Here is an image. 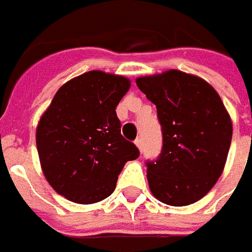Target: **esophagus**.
I'll list each match as a JSON object with an SVG mask.
<instances>
[{
	"instance_id": "esophagus-1",
	"label": "esophagus",
	"mask_w": 252,
	"mask_h": 252,
	"mask_svg": "<svg viewBox=\"0 0 252 252\" xmlns=\"http://www.w3.org/2000/svg\"><path fill=\"white\" fill-rule=\"evenodd\" d=\"M134 144L137 146V149H139V150L143 151V139H141V137H137L136 141H134Z\"/></svg>"
}]
</instances>
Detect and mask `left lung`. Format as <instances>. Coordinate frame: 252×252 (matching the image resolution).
Listing matches in <instances>:
<instances>
[{
  "mask_svg": "<svg viewBox=\"0 0 252 252\" xmlns=\"http://www.w3.org/2000/svg\"><path fill=\"white\" fill-rule=\"evenodd\" d=\"M136 84L157 108L162 150L147 161L151 193L169 206L202 199L220 178L233 136L230 115L215 88L200 77L168 70Z\"/></svg>",
  "mask_w": 252,
  "mask_h": 252,
  "instance_id": "8db88e82",
  "label": "left lung"
}]
</instances>
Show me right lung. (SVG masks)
Instances as JSON below:
<instances>
[{
	"label": "right lung",
	"instance_id": "obj_1",
	"mask_svg": "<svg viewBox=\"0 0 252 252\" xmlns=\"http://www.w3.org/2000/svg\"><path fill=\"white\" fill-rule=\"evenodd\" d=\"M130 88L122 75L94 70L56 92L36 129L44 177L71 202L90 205L108 198L139 149L121 134L116 106Z\"/></svg>",
	"mask_w": 252,
	"mask_h": 252
}]
</instances>
